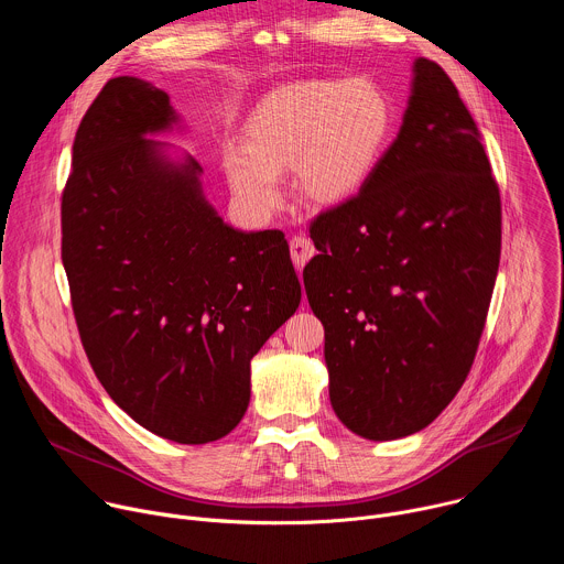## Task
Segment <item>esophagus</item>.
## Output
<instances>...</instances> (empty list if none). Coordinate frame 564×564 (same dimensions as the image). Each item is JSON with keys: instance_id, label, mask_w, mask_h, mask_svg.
Wrapping results in <instances>:
<instances>
[{"instance_id": "34e87169", "label": "esophagus", "mask_w": 564, "mask_h": 564, "mask_svg": "<svg viewBox=\"0 0 564 564\" xmlns=\"http://www.w3.org/2000/svg\"><path fill=\"white\" fill-rule=\"evenodd\" d=\"M290 254H292L294 265L303 268L310 261V257H314V243L303 234L292 236V240H290Z\"/></svg>"}]
</instances>
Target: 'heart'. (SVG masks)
I'll list each match as a JSON object with an SVG mask.
<instances>
[{"label":"heart","mask_w":564,"mask_h":564,"mask_svg":"<svg viewBox=\"0 0 564 564\" xmlns=\"http://www.w3.org/2000/svg\"><path fill=\"white\" fill-rule=\"evenodd\" d=\"M392 127V102L372 79H299L259 100L243 124L246 147H227L223 170L257 214L279 207V174L292 170L310 203L341 205L377 172Z\"/></svg>","instance_id":"1"}]
</instances>
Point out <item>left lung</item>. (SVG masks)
<instances>
[{
	"label": "left lung",
	"instance_id": "8db88e82",
	"mask_svg": "<svg viewBox=\"0 0 564 564\" xmlns=\"http://www.w3.org/2000/svg\"><path fill=\"white\" fill-rule=\"evenodd\" d=\"M303 283L326 330L330 404L388 442L426 429L462 388L500 265V192L444 68L413 62L409 107L366 187L321 214Z\"/></svg>",
	"mask_w": 564,
	"mask_h": 564
}]
</instances>
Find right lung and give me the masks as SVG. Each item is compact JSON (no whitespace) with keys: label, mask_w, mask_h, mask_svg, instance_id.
Segmentation results:
<instances>
[{"label":"right lung","mask_w":564,"mask_h":564,"mask_svg":"<svg viewBox=\"0 0 564 564\" xmlns=\"http://www.w3.org/2000/svg\"><path fill=\"white\" fill-rule=\"evenodd\" d=\"M170 96L105 85L75 133L62 263L96 377L142 429L207 444L243 420L252 357L301 303L283 231L227 225L174 144Z\"/></svg>","instance_id":"add662e5"}]
</instances>
